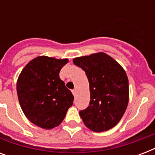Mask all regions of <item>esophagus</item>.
<instances>
[{
  "mask_svg": "<svg viewBox=\"0 0 155 155\" xmlns=\"http://www.w3.org/2000/svg\"><path fill=\"white\" fill-rule=\"evenodd\" d=\"M72 94L74 95V97H75V96H76V89L72 90Z\"/></svg>",
  "mask_w": 155,
  "mask_h": 155,
  "instance_id": "esophagus-1",
  "label": "esophagus"
}]
</instances>
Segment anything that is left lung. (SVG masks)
<instances>
[{
	"label": "left lung",
	"mask_w": 155,
	"mask_h": 155,
	"mask_svg": "<svg viewBox=\"0 0 155 155\" xmlns=\"http://www.w3.org/2000/svg\"><path fill=\"white\" fill-rule=\"evenodd\" d=\"M84 71L89 82L90 103L80 112L84 125L94 132L117 125L129 103V80L125 71L104 52L73 59Z\"/></svg>",
	"instance_id": "obj_1"
}]
</instances>
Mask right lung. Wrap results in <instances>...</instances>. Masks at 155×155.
Returning <instances> with one entry per match:
<instances>
[{
	"label": "right lung",
	"mask_w": 155,
	"mask_h": 155,
	"mask_svg": "<svg viewBox=\"0 0 155 155\" xmlns=\"http://www.w3.org/2000/svg\"><path fill=\"white\" fill-rule=\"evenodd\" d=\"M68 58L38 56L22 69L17 81L21 108L28 120L51 130L58 126L73 104L74 97L59 78Z\"/></svg>",
	"instance_id": "obj_1"
}]
</instances>
